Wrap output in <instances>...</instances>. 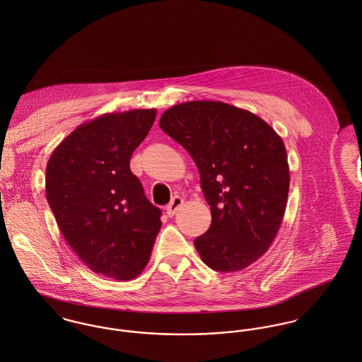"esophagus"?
Wrapping results in <instances>:
<instances>
[{
  "mask_svg": "<svg viewBox=\"0 0 362 362\" xmlns=\"http://www.w3.org/2000/svg\"><path fill=\"white\" fill-rule=\"evenodd\" d=\"M182 203H184L182 197H173V200L170 202V204H168V206H167V209H165V211H167V216H168V217H173V216L175 214V211L180 209V206H181Z\"/></svg>",
  "mask_w": 362,
  "mask_h": 362,
  "instance_id": "1",
  "label": "esophagus"
}]
</instances>
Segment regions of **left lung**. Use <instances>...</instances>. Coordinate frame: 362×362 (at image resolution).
Segmentation results:
<instances>
[{
    "label": "left lung",
    "mask_w": 362,
    "mask_h": 362,
    "mask_svg": "<svg viewBox=\"0 0 362 362\" xmlns=\"http://www.w3.org/2000/svg\"><path fill=\"white\" fill-rule=\"evenodd\" d=\"M159 126L194 159L211 210L195 239L202 262L235 272L259 260L284 220L291 174L282 138L255 113L220 100L167 109Z\"/></svg>",
    "instance_id": "1"
}]
</instances>
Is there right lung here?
Listing matches in <instances>:
<instances>
[{
    "label": "right lung",
    "mask_w": 362,
    "mask_h": 362,
    "mask_svg": "<svg viewBox=\"0 0 362 362\" xmlns=\"http://www.w3.org/2000/svg\"><path fill=\"white\" fill-rule=\"evenodd\" d=\"M155 119L156 109L100 115L70 132L45 168V195L66 242L91 271L117 281L144 271L162 227L160 209L130 170Z\"/></svg>",
    "instance_id": "right-lung-1"
}]
</instances>
